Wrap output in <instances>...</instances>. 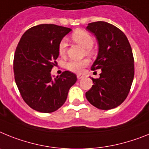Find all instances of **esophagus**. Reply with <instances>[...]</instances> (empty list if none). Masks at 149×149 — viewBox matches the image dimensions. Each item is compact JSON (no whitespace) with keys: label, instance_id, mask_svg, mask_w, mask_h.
<instances>
[{"label":"esophagus","instance_id":"1","mask_svg":"<svg viewBox=\"0 0 149 149\" xmlns=\"http://www.w3.org/2000/svg\"><path fill=\"white\" fill-rule=\"evenodd\" d=\"M84 76H82V75H81V74H77V79H78L79 80H80L81 79H82L83 78Z\"/></svg>","mask_w":149,"mask_h":149}]
</instances>
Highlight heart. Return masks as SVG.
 Returning a JSON list of instances; mask_svg holds the SVG:
<instances>
[{
	"instance_id": "b5f03b06",
	"label": "heart",
	"mask_w": 149,
	"mask_h": 149,
	"mask_svg": "<svg viewBox=\"0 0 149 149\" xmlns=\"http://www.w3.org/2000/svg\"><path fill=\"white\" fill-rule=\"evenodd\" d=\"M72 39L75 42L85 49V53L87 55H92L91 47L94 45L93 37L88 32L78 30L72 34ZM67 49V42L65 39H63L59 42L58 52L61 55H64ZM89 64L88 60L83 59L81 61H70L67 64V68L75 73H81L85 67Z\"/></svg>"
}]
</instances>
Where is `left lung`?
<instances>
[{"instance_id":"8db88e82","label":"left lung","mask_w":149,"mask_h":149,"mask_svg":"<svg viewBox=\"0 0 149 149\" xmlns=\"http://www.w3.org/2000/svg\"><path fill=\"white\" fill-rule=\"evenodd\" d=\"M86 29L94 33L98 43L97 57L91 70L101 69V73L100 78H91L94 85L85 96L100 109L116 108L126 99L134 80L131 46L121 30L106 22L89 23Z\"/></svg>"}]
</instances>
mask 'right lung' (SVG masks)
<instances>
[{"label": "right lung", "instance_id": "1", "mask_svg": "<svg viewBox=\"0 0 149 149\" xmlns=\"http://www.w3.org/2000/svg\"><path fill=\"white\" fill-rule=\"evenodd\" d=\"M72 30L52 24L32 27L21 37L13 61L15 81L24 101L40 112H52L64 103L77 78L64 71L51 75L59 55L58 45Z\"/></svg>", "mask_w": 149, "mask_h": 149}]
</instances>
